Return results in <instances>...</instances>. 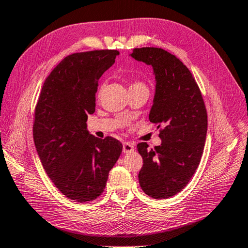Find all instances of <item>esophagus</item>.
Returning a JSON list of instances; mask_svg holds the SVG:
<instances>
[{
	"label": "esophagus",
	"mask_w": 248,
	"mask_h": 248,
	"mask_svg": "<svg viewBox=\"0 0 248 248\" xmlns=\"http://www.w3.org/2000/svg\"><path fill=\"white\" fill-rule=\"evenodd\" d=\"M123 150H124V153H125V154L133 152V150H134V145L131 144L130 142H124Z\"/></svg>",
	"instance_id": "1"
}]
</instances>
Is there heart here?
Wrapping results in <instances>:
<instances>
[{
    "instance_id": "b5f03b06",
    "label": "heart",
    "mask_w": 248,
    "mask_h": 248,
    "mask_svg": "<svg viewBox=\"0 0 248 248\" xmlns=\"http://www.w3.org/2000/svg\"><path fill=\"white\" fill-rule=\"evenodd\" d=\"M131 87H146V86H145V84L142 81H134V82H132V84H131L130 88H131Z\"/></svg>"
}]
</instances>
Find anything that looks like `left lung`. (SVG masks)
<instances>
[{
	"label": "left lung",
	"mask_w": 248,
	"mask_h": 248,
	"mask_svg": "<svg viewBox=\"0 0 248 248\" xmlns=\"http://www.w3.org/2000/svg\"><path fill=\"white\" fill-rule=\"evenodd\" d=\"M135 60L152 65L156 93L150 123L160 128V146L139 143L143 158L139 173L142 190L154 199H167L182 191L190 181L204 149L207 113L200 88L184 63L162 48H134Z\"/></svg>",
	"instance_id": "1"
}]
</instances>
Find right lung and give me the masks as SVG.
<instances>
[{
	"instance_id": "obj_1",
	"label": "right lung",
	"mask_w": 248,
	"mask_h": 248,
	"mask_svg": "<svg viewBox=\"0 0 248 248\" xmlns=\"http://www.w3.org/2000/svg\"><path fill=\"white\" fill-rule=\"evenodd\" d=\"M118 50H92L65 57L44 82L34 110L33 139L43 168L61 193L77 202L101 196L123 145L88 133L98 81Z\"/></svg>"
}]
</instances>
